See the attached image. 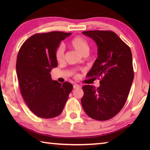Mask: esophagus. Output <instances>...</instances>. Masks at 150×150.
Segmentation results:
<instances>
[{
  "label": "esophagus",
  "instance_id": "34e87169",
  "mask_svg": "<svg viewBox=\"0 0 150 150\" xmlns=\"http://www.w3.org/2000/svg\"><path fill=\"white\" fill-rule=\"evenodd\" d=\"M81 88V86L77 84H75L74 85H73V89H77V88Z\"/></svg>",
  "mask_w": 150,
  "mask_h": 150
}]
</instances>
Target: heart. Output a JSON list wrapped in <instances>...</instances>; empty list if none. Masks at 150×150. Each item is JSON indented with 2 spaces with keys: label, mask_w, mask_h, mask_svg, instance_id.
I'll use <instances>...</instances> for the list:
<instances>
[{
  "label": "heart",
  "mask_w": 150,
  "mask_h": 150,
  "mask_svg": "<svg viewBox=\"0 0 150 150\" xmlns=\"http://www.w3.org/2000/svg\"><path fill=\"white\" fill-rule=\"evenodd\" d=\"M70 47L82 56H86L90 51V45L87 40L81 37H76L69 43ZM64 48L59 46L55 52V58L57 62H61L64 59Z\"/></svg>",
  "instance_id": "b5f03b06"
}]
</instances>
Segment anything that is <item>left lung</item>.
Wrapping results in <instances>:
<instances>
[{
  "label": "left lung",
  "instance_id": "1",
  "mask_svg": "<svg viewBox=\"0 0 150 150\" xmlns=\"http://www.w3.org/2000/svg\"><path fill=\"white\" fill-rule=\"evenodd\" d=\"M84 35L97 46V59L88 77H101L100 86H82V108L88 115L107 120L119 112L125 104L134 78L129 47L111 31H86Z\"/></svg>",
  "mask_w": 150,
  "mask_h": 150
}]
</instances>
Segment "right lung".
I'll return each mask as SVG.
<instances>
[{
	"mask_svg": "<svg viewBox=\"0 0 150 150\" xmlns=\"http://www.w3.org/2000/svg\"><path fill=\"white\" fill-rule=\"evenodd\" d=\"M71 33H37L27 39L18 53L16 71L21 92L37 117L50 119L62 113L73 86L53 81L50 71L57 66L55 52L60 42Z\"/></svg>",
	"mask_w": 150,
	"mask_h": 150,
	"instance_id": "right-lung-1",
	"label": "right lung"
}]
</instances>
